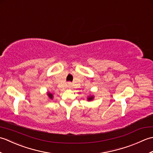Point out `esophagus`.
I'll return each instance as SVG.
<instances>
[{"label":"esophagus","instance_id":"1","mask_svg":"<svg viewBox=\"0 0 153 153\" xmlns=\"http://www.w3.org/2000/svg\"><path fill=\"white\" fill-rule=\"evenodd\" d=\"M71 86V82H68V87H70Z\"/></svg>","mask_w":153,"mask_h":153}]
</instances>
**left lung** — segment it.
Wrapping results in <instances>:
<instances>
[{
	"label": "left lung",
	"instance_id": "1",
	"mask_svg": "<svg viewBox=\"0 0 153 153\" xmlns=\"http://www.w3.org/2000/svg\"><path fill=\"white\" fill-rule=\"evenodd\" d=\"M94 99V97L92 96H89L88 97V98H87V100H88V101H91V100H93Z\"/></svg>",
	"mask_w": 153,
	"mask_h": 153
}]
</instances>
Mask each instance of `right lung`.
<instances>
[{"label":"right lung","instance_id":"add662e5","mask_svg":"<svg viewBox=\"0 0 153 153\" xmlns=\"http://www.w3.org/2000/svg\"><path fill=\"white\" fill-rule=\"evenodd\" d=\"M47 95H48V97H49V98L51 99H53V95L52 93H47Z\"/></svg>","mask_w":153,"mask_h":153}]
</instances>
